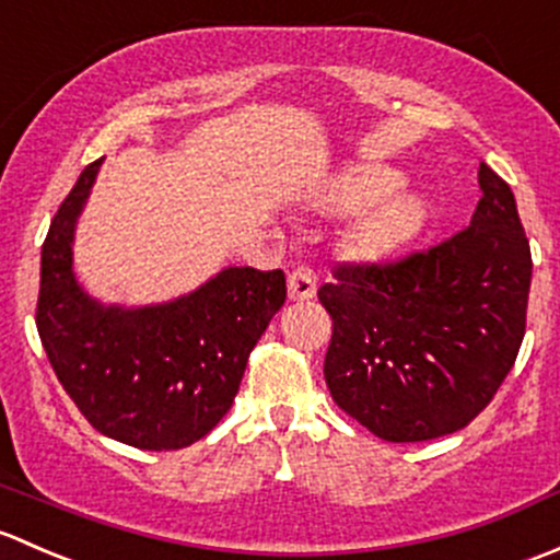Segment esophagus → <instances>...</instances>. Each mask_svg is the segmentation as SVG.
<instances>
[{"label":"esophagus","instance_id":"34e87169","mask_svg":"<svg viewBox=\"0 0 560 560\" xmlns=\"http://www.w3.org/2000/svg\"><path fill=\"white\" fill-rule=\"evenodd\" d=\"M315 291H318V275H315L313 267L299 264L296 269H291V275H288V296L293 302H307V299L315 296Z\"/></svg>","mask_w":560,"mask_h":560}]
</instances>
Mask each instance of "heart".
<instances>
[{"mask_svg":"<svg viewBox=\"0 0 560 560\" xmlns=\"http://www.w3.org/2000/svg\"><path fill=\"white\" fill-rule=\"evenodd\" d=\"M399 186L401 177L394 170L377 164H364L353 166V170H348L339 177L331 199L337 210L355 212L361 207H369L372 201H378L383 195L396 191ZM425 218H429V207H425V201L418 194H395L377 207H372L361 218L359 226H355V245L366 256L394 253L423 232Z\"/></svg>","mask_w":560,"mask_h":560,"instance_id":"heart-1","label":"heart"}]
</instances>
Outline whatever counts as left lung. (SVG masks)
<instances>
[{
    "mask_svg": "<svg viewBox=\"0 0 560 560\" xmlns=\"http://www.w3.org/2000/svg\"><path fill=\"white\" fill-rule=\"evenodd\" d=\"M477 177L464 232L394 264H339L318 291L334 320L331 399L385 442L469 425L521 350L532 247L510 186L488 164Z\"/></svg>",
    "mask_w": 560,
    "mask_h": 560,
    "instance_id": "obj_1",
    "label": "left lung"
}]
</instances>
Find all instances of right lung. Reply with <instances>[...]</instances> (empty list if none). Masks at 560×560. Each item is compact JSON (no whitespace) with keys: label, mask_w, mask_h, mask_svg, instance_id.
Instances as JSON below:
<instances>
[{"label":"right lung","mask_w":560,"mask_h":560,"mask_svg":"<svg viewBox=\"0 0 560 560\" xmlns=\"http://www.w3.org/2000/svg\"><path fill=\"white\" fill-rule=\"evenodd\" d=\"M100 166L102 159L80 172L43 242L37 331L69 399L100 434L140 451H180L232 409L247 355L285 302V275L229 267L175 302H96L72 272V240Z\"/></svg>","instance_id":"add662e5"}]
</instances>
